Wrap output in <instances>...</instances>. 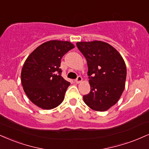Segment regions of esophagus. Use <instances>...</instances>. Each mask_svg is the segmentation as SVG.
Masks as SVG:
<instances>
[{
	"instance_id": "esophagus-1",
	"label": "esophagus",
	"mask_w": 149,
	"mask_h": 149,
	"mask_svg": "<svg viewBox=\"0 0 149 149\" xmlns=\"http://www.w3.org/2000/svg\"><path fill=\"white\" fill-rule=\"evenodd\" d=\"M82 81V78L81 76H78V78H77L76 79V80H75V82H76L77 84L80 83V82H81Z\"/></svg>"
}]
</instances>
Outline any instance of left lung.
I'll return each mask as SVG.
<instances>
[{
  "label": "left lung",
  "instance_id": "obj_1",
  "mask_svg": "<svg viewBox=\"0 0 149 149\" xmlns=\"http://www.w3.org/2000/svg\"><path fill=\"white\" fill-rule=\"evenodd\" d=\"M76 46L87 60L91 91L83 96L86 105L104 112L117 103L125 89L126 67L121 54L101 41L79 42Z\"/></svg>",
  "mask_w": 149,
  "mask_h": 149
}]
</instances>
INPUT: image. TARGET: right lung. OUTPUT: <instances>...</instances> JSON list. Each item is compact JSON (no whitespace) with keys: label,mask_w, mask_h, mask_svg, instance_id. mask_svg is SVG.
I'll return each mask as SVG.
<instances>
[{"label":"right lung","mask_w":149,"mask_h":149,"mask_svg":"<svg viewBox=\"0 0 149 149\" xmlns=\"http://www.w3.org/2000/svg\"><path fill=\"white\" fill-rule=\"evenodd\" d=\"M74 47L67 41H48L27 57L21 70V83L27 96L37 106L51 110L62 103L70 82L61 76V59Z\"/></svg>","instance_id":"right-lung-1"}]
</instances>
